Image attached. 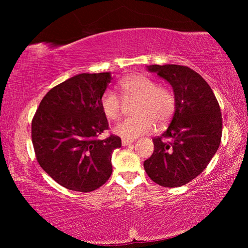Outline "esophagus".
Masks as SVG:
<instances>
[{
	"label": "esophagus",
	"mask_w": 248,
	"mask_h": 248,
	"mask_svg": "<svg viewBox=\"0 0 248 248\" xmlns=\"http://www.w3.org/2000/svg\"><path fill=\"white\" fill-rule=\"evenodd\" d=\"M131 143H133V140H125V139L121 140V144H123L124 146H127V145L131 144Z\"/></svg>",
	"instance_id": "34e87169"
}]
</instances>
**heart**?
<instances>
[{"label": "heart", "instance_id": "obj_1", "mask_svg": "<svg viewBox=\"0 0 248 248\" xmlns=\"http://www.w3.org/2000/svg\"><path fill=\"white\" fill-rule=\"evenodd\" d=\"M119 87L125 98L138 97L136 107L138 116L121 120L114 127L117 136L125 140H133L154 129L157 124H164L174 115L176 96L169 87L159 86L154 78L145 74L128 75L119 82ZM121 100L112 90H106L100 97V109L109 120H116L121 114Z\"/></svg>", "mask_w": 248, "mask_h": 248}]
</instances>
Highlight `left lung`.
Returning a JSON list of instances; mask_svg holds the SVG:
<instances>
[{
	"instance_id": "8db88e82",
	"label": "left lung",
	"mask_w": 248,
	"mask_h": 248,
	"mask_svg": "<svg viewBox=\"0 0 248 248\" xmlns=\"http://www.w3.org/2000/svg\"><path fill=\"white\" fill-rule=\"evenodd\" d=\"M148 70L170 84L176 108L170 127L153 138L154 152L144 170L163 187H180L202 173L219 149L221 109L209 84L188 66L153 64Z\"/></svg>"
}]
</instances>
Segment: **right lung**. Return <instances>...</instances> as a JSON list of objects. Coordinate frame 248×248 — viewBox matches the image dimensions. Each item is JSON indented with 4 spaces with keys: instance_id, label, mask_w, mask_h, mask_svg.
<instances>
[{
    "instance_id": "right-lung-1",
    "label": "right lung",
    "mask_w": 248,
    "mask_h": 248,
    "mask_svg": "<svg viewBox=\"0 0 248 248\" xmlns=\"http://www.w3.org/2000/svg\"><path fill=\"white\" fill-rule=\"evenodd\" d=\"M110 72L82 73L50 90L31 121L36 158L46 173L66 189L90 192L112 173V151L119 137L99 134L108 129L100 97L111 81Z\"/></svg>"
}]
</instances>
